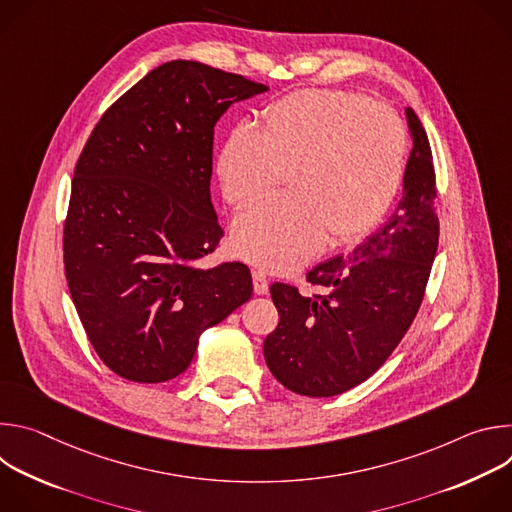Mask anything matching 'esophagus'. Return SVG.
Here are the masks:
<instances>
[{"label": "esophagus", "mask_w": 512, "mask_h": 512, "mask_svg": "<svg viewBox=\"0 0 512 512\" xmlns=\"http://www.w3.org/2000/svg\"><path fill=\"white\" fill-rule=\"evenodd\" d=\"M253 289L257 296H265L269 291V281L263 271H253Z\"/></svg>", "instance_id": "34e87169"}]
</instances>
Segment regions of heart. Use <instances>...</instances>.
<instances>
[{"label":"heart","mask_w":512,"mask_h":512,"mask_svg":"<svg viewBox=\"0 0 512 512\" xmlns=\"http://www.w3.org/2000/svg\"><path fill=\"white\" fill-rule=\"evenodd\" d=\"M407 135L385 103L328 89L291 93L263 109V129L237 125L218 156L223 196L243 208L275 190L233 225V249L245 261L287 273L332 247L367 237L401 184Z\"/></svg>","instance_id":"b5f03b06"}]
</instances>
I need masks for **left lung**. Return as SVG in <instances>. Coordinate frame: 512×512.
Masks as SVG:
<instances>
[{"mask_svg":"<svg viewBox=\"0 0 512 512\" xmlns=\"http://www.w3.org/2000/svg\"><path fill=\"white\" fill-rule=\"evenodd\" d=\"M413 148L403 196L389 221L346 255L308 273L326 296H302L287 283L271 285L279 312L265 338L271 375L306 397H334L367 381L397 348L421 306L440 237L435 172L427 133L405 109Z\"/></svg>","mask_w":512,"mask_h":512,"instance_id":"obj_1","label":"left lung"}]
</instances>
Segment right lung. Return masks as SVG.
Here are the masks:
<instances>
[{"label":"right lung","mask_w":512,"mask_h":512,"mask_svg":"<svg viewBox=\"0 0 512 512\" xmlns=\"http://www.w3.org/2000/svg\"><path fill=\"white\" fill-rule=\"evenodd\" d=\"M265 91L233 72L172 60L93 129L72 178L64 273L95 352L115 375L178 377L200 334L251 300L245 263H198L223 237L210 202L214 125Z\"/></svg>","instance_id":"obj_1"}]
</instances>
